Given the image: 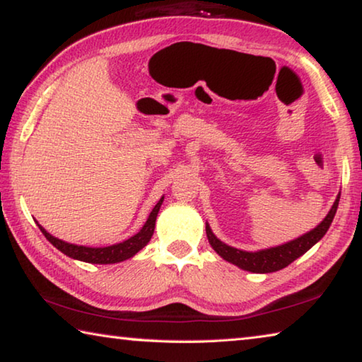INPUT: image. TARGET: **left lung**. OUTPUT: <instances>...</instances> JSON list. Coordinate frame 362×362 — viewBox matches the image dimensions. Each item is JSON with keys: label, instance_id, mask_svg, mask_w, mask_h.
Segmentation results:
<instances>
[{"label": "left lung", "instance_id": "8db88e82", "mask_svg": "<svg viewBox=\"0 0 362 362\" xmlns=\"http://www.w3.org/2000/svg\"><path fill=\"white\" fill-rule=\"evenodd\" d=\"M339 201H340V194L337 196L332 209L329 211L326 218H324L315 230L305 233L303 236L286 243L283 246L257 250V252H246V250L235 249L228 246V244L217 240V236L214 235L211 226L207 223H206V235L212 249L216 250L223 260L230 262L233 265L240 267L243 269H246V272L273 273V272H278V269L286 268L287 265H291L293 260L298 259L300 255H303L306 250L313 247L315 244L320 241L324 235H326L330 223H332L334 220L337 207H339Z\"/></svg>", "mask_w": 362, "mask_h": 362}]
</instances>
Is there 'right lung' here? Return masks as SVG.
Wrapping results in <instances>:
<instances>
[{
	"label": "right lung",
	"mask_w": 362,
	"mask_h": 362,
	"mask_svg": "<svg viewBox=\"0 0 362 362\" xmlns=\"http://www.w3.org/2000/svg\"><path fill=\"white\" fill-rule=\"evenodd\" d=\"M161 198L158 201V204L153 207V211L150 212L148 218H146L145 225L142 226L137 235L131 236L129 240L113 244V246H107V247H86V246H76V244H70L65 243L62 240H57L52 235L42 228L41 225L40 230L42 235L46 236V240L52 244L54 247H57L60 252H64L65 255L71 257L75 260H81V262H88V263H102V265H107V263H118L126 259H131V257L136 255L140 249H144L148 241L151 240L153 231H155V223H156V217L159 212V207L163 204Z\"/></svg>",
	"instance_id": "right-lung-1"
}]
</instances>
